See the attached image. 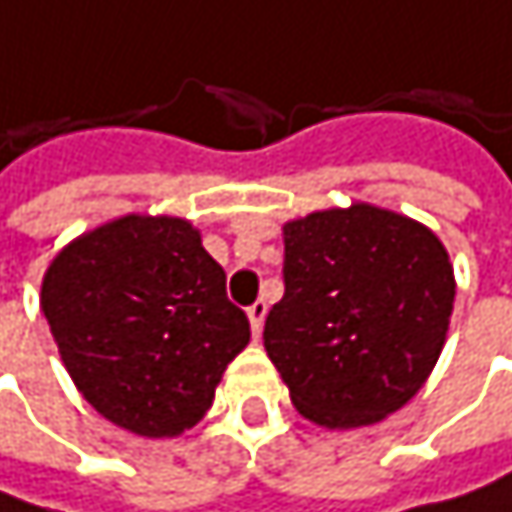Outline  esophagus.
<instances>
[{"label": "esophagus", "instance_id": "1", "mask_svg": "<svg viewBox=\"0 0 512 512\" xmlns=\"http://www.w3.org/2000/svg\"><path fill=\"white\" fill-rule=\"evenodd\" d=\"M264 318H267V303H264V300H258L254 306H248V321H251V333H254V336H261Z\"/></svg>", "mask_w": 512, "mask_h": 512}]
</instances>
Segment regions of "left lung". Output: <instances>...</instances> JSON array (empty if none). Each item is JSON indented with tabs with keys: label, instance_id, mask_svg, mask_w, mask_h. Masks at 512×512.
Masks as SVG:
<instances>
[{
	"label": "left lung",
	"instance_id": "left-lung-1",
	"mask_svg": "<svg viewBox=\"0 0 512 512\" xmlns=\"http://www.w3.org/2000/svg\"><path fill=\"white\" fill-rule=\"evenodd\" d=\"M282 273L264 348L306 420L372 426L426 384L456 297L429 227L369 203L312 212L285 224Z\"/></svg>",
	"mask_w": 512,
	"mask_h": 512
}]
</instances>
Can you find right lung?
Masks as SVG:
<instances>
[{
  "mask_svg": "<svg viewBox=\"0 0 512 512\" xmlns=\"http://www.w3.org/2000/svg\"><path fill=\"white\" fill-rule=\"evenodd\" d=\"M41 312L83 399L143 438L191 429L251 339L200 233L167 215H125L62 248Z\"/></svg>",
  "mask_w": 512,
  "mask_h": 512,
  "instance_id": "right-lung-1",
  "label": "right lung"
}]
</instances>
